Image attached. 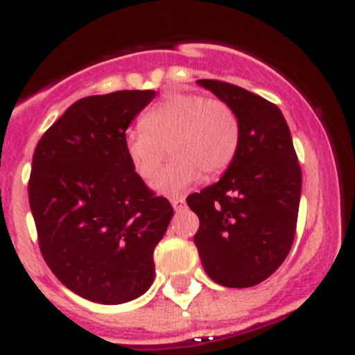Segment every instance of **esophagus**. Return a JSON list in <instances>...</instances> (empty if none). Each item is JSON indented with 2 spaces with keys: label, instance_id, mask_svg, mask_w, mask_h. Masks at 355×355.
I'll return each instance as SVG.
<instances>
[{
  "label": "esophagus",
  "instance_id": "1",
  "mask_svg": "<svg viewBox=\"0 0 355 355\" xmlns=\"http://www.w3.org/2000/svg\"><path fill=\"white\" fill-rule=\"evenodd\" d=\"M170 202H172V207L177 211H180L183 207H185V198L183 197H173V198H170Z\"/></svg>",
  "mask_w": 355,
  "mask_h": 355
}]
</instances>
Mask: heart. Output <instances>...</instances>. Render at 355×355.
<instances>
[{"label":"heart","mask_w":355,"mask_h":355,"mask_svg":"<svg viewBox=\"0 0 355 355\" xmlns=\"http://www.w3.org/2000/svg\"><path fill=\"white\" fill-rule=\"evenodd\" d=\"M141 125L125 133V152L133 170L148 180L160 168L166 148L173 155L152 187L177 195L202 178L218 177L237 158L242 126L230 105L197 93H170L150 108Z\"/></svg>","instance_id":"heart-1"}]
</instances>
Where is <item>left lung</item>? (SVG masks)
I'll return each instance as SVG.
<instances>
[{"label": "left lung", "mask_w": 355, "mask_h": 355, "mask_svg": "<svg viewBox=\"0 0 355 355\" xmlns=\"http://www.w3.org/2000/svg\"><path fill=\"white\" fill-rule=\"evenodd\" d=\"M237 113L242 141L222 178L187 203L200 220L193 242L202 267L223 287L263 282L282 266L294 242L302 172L279 107L217 80H198Z\"/></svg>", "instance_id": "left-lung-1"}]
</instances>
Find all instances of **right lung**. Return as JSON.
<instances>
[{
  "mask_svg": "<svg viewBox=\"0 0 355 355\" xmlns=\"http://www.w3.org/2000/svg\"><path fill=\"white\" fill-rule=\"evenodd\" d=\"M123 89L73 103L36 145L30 207L44 262L96 304H125L153 284V250L173 217L125 152V132L155 98Z\"/></svg>",
  "mask_w": 355,
  "mask_h": 355,
  "instance_id": "right-lung-1",
  "label": "right lung"
}]
</instances>
